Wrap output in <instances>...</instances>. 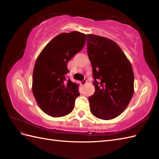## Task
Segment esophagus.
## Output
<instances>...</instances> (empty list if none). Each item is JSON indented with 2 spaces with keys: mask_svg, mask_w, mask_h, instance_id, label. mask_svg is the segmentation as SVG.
I'll use <instances>...</instances> for the list:
<instances>
[{
  "mask_svg": "<svg viewBox=\"0 0 159 159\" xmlns=\"http://www.w3.org/2000/svg\"><path fill=\"white\" fill-rule=\"evenodd\" d=\"M86 83H87V80L84 79L82 81H81V84H82L83 85H85L86 84Z\"/></svg>",
  "mask_w": 159,
  "mask_h": 159,
  "instance_id": "esophagus-1",
  "label": "esophagus"
}]
</instances>
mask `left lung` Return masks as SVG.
Returning <instances> with one entry per match:
<instances>
[{
    "label": "left lung",
    "instance_id": "left-lung-1",
    "mask_svg": "<svg viewBox=\"0 0 159 159\" xmlns=\"http://www.w3.org/2000/svg\"><path fill=\"white\" fill-rule=\"evenodd\" d=\"M87 51L95 87L88 98L91 113L101 119H114L125 110L133 95L132 66L121 48L107 38L88 34Z\"/></svg>",
    "mask_w": 159,
    "mask_h": 159
}]
</instances>
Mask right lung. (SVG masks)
I'll return each mask as SVG.
<instances>
[{"mask_svg":"<svg viewBox=\"0 0 159 159\" xmlns=\"http://www.w3.org/2000/svg\"><path fill=\"white\" fill-rule=\"evenodd\" d=\"M85 41V34L61 33L38 57L32 75V93L40 109L50 116H65L74 109L80 95L79 86L66 78L68 63L83 49Z\"/></svg>","mask_w":159,"mask_h":159,"instance_id":"1","label":"right lung"}]
</instances>
